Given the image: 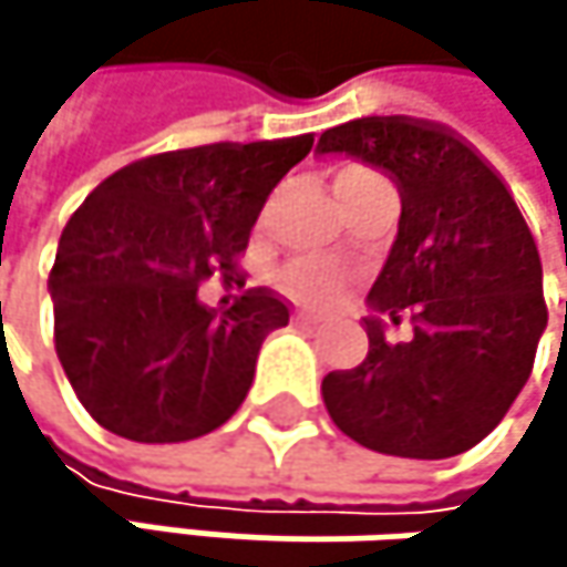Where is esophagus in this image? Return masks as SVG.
I'll use <instances>...</instances> for the list:
<instances>
[{
    "label": "esophagus",
    "mask_w": 567,
    "mask_h": 567,
    "mask_svg": "<svg viewBox=\"0 0 567 567\" xmlns=\"http://www.w3.org/2000/svg\"><path fill=\"white\" fill-rule=\"evenodd\" d=\"M295 321H298V324H315L318 318H315L311 311H295Z\"/></svg>",
    "instance_id": "obj_1"
}]
</instances>
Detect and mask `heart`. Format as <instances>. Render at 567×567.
<instances>
[{
  "label": "heart",
  "instance_id": "obj_1",
  "mask_svg": "<svg viewBox=\"0 0 567 567\" xmlns=\"http://www.w3.org/2000/svg\"><path fill=\"white\" fill-rule=\"evenodd\" d=\"M354 171H364V167H344L341 173ZM341 173H338V176H341ZM285 282H288L291 291H298L301 298L318 301V298L331 295V291L341 285V276H338L331 266H324V262H291V266L285 269Z\"/></svg>",
  "mask_w": 567,
  "mask_h": 567
}]
</instances>
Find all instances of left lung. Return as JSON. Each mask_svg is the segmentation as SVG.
<instances>
[{
	"instance_id": "left-lung-1",
	"label": "left lung",
	"mask_w": 567,
	"mask_h": 567,
	"mask_svg": "<svg viewBox=\"0 0 567 567\" xmlns=\"http://www.w3.org/2000/svg\"><path fill=\"white\" fill-rule=\"evenodd\" d=\"M318 154L361 157L400 189L396 239L368 291V358L321 381L324 406L378 453H466L525 388L548 324L535 236L503 176L443 124L358 117L324 131ZM388 320H410L411 341L391 346Z\"/></svg>"
}]
</instances>
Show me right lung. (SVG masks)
I'll list each match as a JSON object with an SVG mask.
<instances>
[{"instance_id":"right-lung-1","label":"right lung","mask_w":567,"mask_h":567,"mask_svg":"<svg viewBox=\"0 0 567 567\" xmlns=\"http://www.w3.org/2000/svg\"><path fill=\"white\" fill-rule=\"evenodd\" d=\"M315 137L167 151L111 173L68 219L49 276L55 351L84 410L134 443H183L246 400L288 305L246 288L209 308V279L246 285L239 256Z\"/></svg>"}]
</instances>
